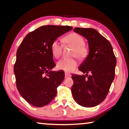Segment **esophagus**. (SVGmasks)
<instances>
[{"label":"esophagus","mask_w":129,"mask_h":129,"mask_svg":"<svg viewBox=\"0 0 129 129\" xmlns=\"http://www.w3.org/2000/svg\"><path fill=\"white\" fill-rule=\"evenodd\" d=\"M65 77H71V74L70 73H68V72H65Z\"/></svg>","instance_id":"34e87169"}]
</instances>
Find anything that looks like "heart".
<instances>
[{
    "instance_id": "obj_1",
    "label": "heart",
    "mask_w": 129,
    "mask_h": 129,
    "mask_svg": "<svg viewBox=\"0 0 129 129\" xmlns=\"http://www.w3.org/2000/svg\"><path fill=\"white\" fill-rule=\"evenodd\" d=\"M65 40L69 44L74 47L72 50L71 56H75L79 58H83L88 54V48L84 45V39L77 33H71L66 36ZM51 51L52 55L56 58L60 57L62 52V46L59 40L56 39L52 41L51 44ZM78 62L74 58H62L57 62V68L58 70L65 71L66 72H71L76 68Z\"/></svg>"
}]
</instances>
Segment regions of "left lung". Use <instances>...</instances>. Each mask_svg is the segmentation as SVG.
Instances as JSON below:
<instances>
[{
  "instance_id": "1",
  "label": "left lung",
  "mask_w": 129,
  "mask_h": 129,
  "mask_svg": "<svg viewBox=\"0 0 129 129\" xmlns=\"http://www.w3.org/2000/svg\"><path fill=\"white\" fill-rule=\"evenodd\" d=\"M74 31L86 38L89 52L78 68L86 75H72V94L78 104L91 108L100 104L108 95L115 78L116 58L111 44L97 30L76 27Z\"/></svg>"
}]
</instances>
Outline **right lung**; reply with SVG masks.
I'll list each match as a JSON object with an SVG mask.
<instances>
[{
	"label": "right lung",
	"instance_id": "right-lung-1",
	"mask_svg": "<svg viewBox=\"0 0 129 129\" xmlns=\"http://www.w3.org/2000/svg\"><path fill=\"white\" fill-rule=\"evenodd\" d=\"M72 29L67 26L40 27L27 34L18 48L14 65L16 86L21 96L33 106H46L57 95L65 74L62 71H51L55 64L51 44Z\"/></svg>",
	"mask_w": 129,
	"mask_h": 129
}]
</instances>
